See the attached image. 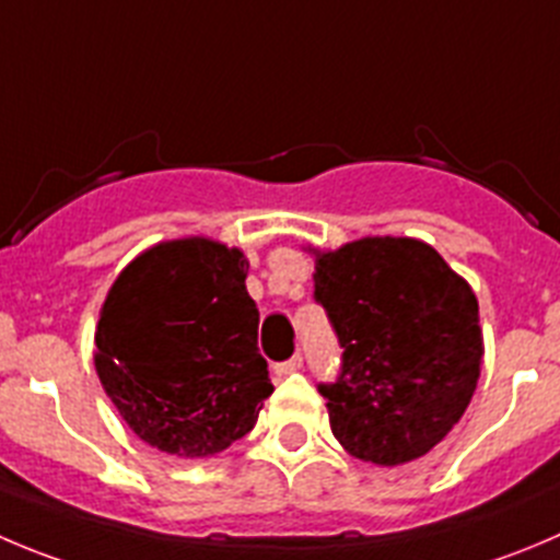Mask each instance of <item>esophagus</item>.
Returning a JSON list of instances; mask_svg holds the SVG:
<instances>
[{
	"mask_svg": "<svg viewBox=\"0 0 560 560\" xmlns=\"http://www.w3.org/2000/svg\"><path fill=\"white\" fill-rule=\"evenodd\" d=\"M271 369H275V374H277V376L296 374V371L302 369V354L289 357V360H283V363H275V365H271Z\"/></svg>",
	"mask_w": 560,
	"mask_h": 560,
	"instance_id": "1",
	"label": "esophagus"
}]
</instances>
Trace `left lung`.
Returning a JSON list of instances; mask_svg holds the SVG:
<instances>
[{"label":"left lung","mask_w":560,"mask_h":560,"mask_svg":"<svg viewBox=\"0 0 560 560\" xmlns=\"http://www.w3.org/2000/svg\"><path fill=\"white\" fill-rule=\"evenodd\" d=\"M340 374L318 382L332 434L351 456L404 465L459 423L481 376L470 285L418 238H360L316 258Z\"/></svg>","instance_id":"obj_1"}]
</instances>
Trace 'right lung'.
Returning a JSON list of instances; mask_svg holds the SVG:
<instances>
[{
	"mask_svg": "<svg viewBox=\"0 0 560 560\" xmlns=\"http://www.w3.org/2000/svg\"><path fill=\"white\" fill-rule=\"evenodd\" d=\"M242 249L164 242L131 260L101 307L95 371L140 440L214 456L242 440L271 396Z\"/></svg>",
	"mask_w": 560,
	"mask_h": 560,
	"instance_id": "add662e5",
	"label": "right lung"
}]
</instances>
